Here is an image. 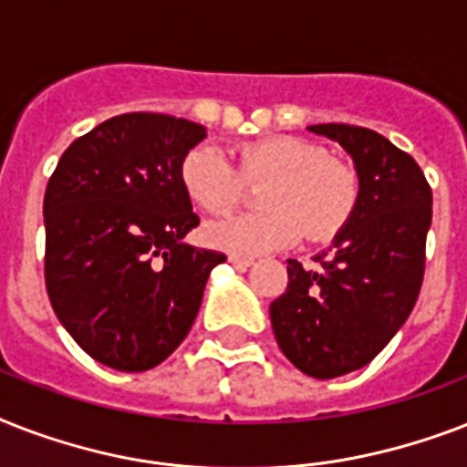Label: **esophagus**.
Masks as SVG:
<instances>
[{"mask_svg":"<svg viewBox=\"0 0 467 467\" xmlns=\"http://www.w3.org/2000/svg\"><path fill=\"white\" fill-rule=\"evenodd\" d=\"M230 264H234L237 269H247L254 264V256H242V254H230Z\"/></svg>","mask_w":467,"mask_h":467,"instance_id":"esophagus-1","label":"esophagus"}]
</instances>
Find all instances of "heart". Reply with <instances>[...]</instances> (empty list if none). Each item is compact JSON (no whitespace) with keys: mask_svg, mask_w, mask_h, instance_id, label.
<instances>
[{"mask_svg":"<svg viewBox=\"0 0 467 467\" xmlns=\"http://www.w3.org/2000/svg\"><path fill=\"white\" fill-rule=\"evenodd\" d=\"M179 182L205 213H227L240 203L244 182H266L259 191L264 211L203 227L205 244L230 254L284 249L303 233L312 242L332 240L351 223L361 201L358 171L298 135L244 142L237 150V169L215 145L201 142L182 157Z\"/></svg>","mask_w":467,"mask_h":467,"instance_id":"heart-1","label":"heart"}]
</instances>
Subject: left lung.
Wrapping results in <instances>:
<instances>
[{
	"instance_id": "1",
	"label": "left lung",
	"mask_w": 467,
	"mask_h": 467,
	"mask_svg": "<svg viewBox=\"0 0 467 467\" xmlns=\"http://www.w3.org/2000/svg\"><path fill=\"white\" fill-rule=\"evenodd\" d=\"M339 142L361 179L354 218L317 271L288 259V288L271 303V327L285 358L306 376H347L370 363L410 317L431 225V189L412 157L376 130L347 123L310 126Z\"/></svg>"
}]
</instances>
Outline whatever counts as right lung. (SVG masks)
Listing matches in <instances>:
<instances>
[{"mask_svg":"<svg viewBox=\"0 0 467 467\" xmlns=\"http://www.w3.org/2000/svg\"><path fill=\"white\" fill-rule=\"evenodd\" d=\"M205 128L123 113L62 152L46 189V288L72 339L109 368H155L189 334L225 254L183 237L198 225L179 164Z\"/></svg>","mask_w":467,"mask_h":467,"instance_id":"obj_1","label":"right lung"}]
</instances>
